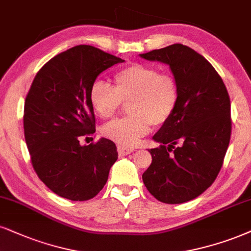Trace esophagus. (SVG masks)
Here are the masks:
<instances>
[{
	"instance_id": "esophagus-1",
	"label": "esophagus",
	"mask_w": 251,
	"mask_h": 251,
	"mask_svg": "<svg viewBox=\"0 0 251 251\" xmlns=\"http://www.w3.org/2000/svg\"><path fill=\"white\" fill-rule=\"evenodd\" d=\"M117 151H119L120 156H126V154L132 152V149H130V148L122 147V145H119V147H117Z\"/></svg>"
}]
</instances>
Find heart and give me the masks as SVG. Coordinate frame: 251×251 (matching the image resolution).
Listing matches in <instances>:
<instances>
[{
	"instance_id": "obj_1",
	"label": "heart",
	"mask_w": 251,
	"mask_h": 251,
	"mask_svg": "<svg viewBox=\"0 0 251 251\" xmlns=\"http://www.w3.org/2000/svg\"><path fill=\"white\" fill-rule=\"evenodd\" d=\"M115 88L102 80L93 82L89 102L102 119L115 115L121 103L129 102L130 116L107 123L104 137L125 147H134L149 134L151 126H160L173 115L179 101V87L175 76L159 73L158 69L132 64L114 75Z\"/></svg>"
}]
</instances>
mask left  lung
Wrapping results in <instances>:
<instances>
[{
    "mask_svg": "<svg viewBox=\"0 0 251 251\" xmlns=\"http://www.w3.org/2000/svg\"><path fill=\"white\" fill-rule=\"evenodd\" d=\"M140 57L169 65L179 87L177 108L153 135L160 147L149 150L152 162L142 179L157 200L186 202L220 172L230 141L229 95L214 67L188 46L173 44Z\"/></svg>",
    "mask_w": 251,
    "mask_h": 251,
    "instance_id": "8db88e82",
    "label": "left lung"
}]
</instances>
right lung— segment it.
I'll return each mask as SVG.
<instances>
[{
	"label": "right lung",
	"instance_id": "add662e5",
	"mask_svg": "<svg viewBox=\"0 0 251 251\" xmlns=\"http://www.w3.org/2000/svg\"><path fill=\"white\" fill-rule=\"evenodd\" d=\"M123 59L91 45H78L49 60L33 79L24 103V136L40 180L72 201L94 198L117 160L114 142L101 137L80 144L95 132L89 89L99 74Z\"/></svg>",
	"mask_w": 251,
	"mask_h": 251
}]
</instances>
